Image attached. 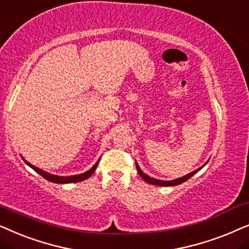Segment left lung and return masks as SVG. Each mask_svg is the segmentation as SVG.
<instances>
[{
  "label": "left lung",
  "instance_id": "1",
  "mask_svg": "<svg viewBox=\"0 0 249 249\" xmlns=\"http://www.w3.org/2000/svg\"><path fill=\"white\" fill-rule=\"evenodd\" d=\"M135 166H137V170H138V173L140 174V177L142 178V180L147 182V183H150V184H156V185H161V187H172V185H178V184H181L183 183V182H185L187 180H189L192 175L196 174L198 171L201 170L203 168V166H205V165H203V166L197 168L196 171H194L192 173H189L188 175H185V177H182L180 178H177V180H173V181H160V180H156V178H152L150 177H148V175H145L143 172H142L140 170V167L138 166V164L135 163Z\"/></svg>",
  "mask_w": 249,
  "mask_h": 249
}]
</instances>
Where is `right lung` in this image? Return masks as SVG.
<instances>
[{
  "instance_id": "obj_1",
  "label": "right lung",
  "mask_w": 249,
  "mask_h": 249,
  "mask_svg": "<svg viewBox=\"0 0 249 249\" xmlns=\"http://www.w3.org/2000/svg\"><path fill=\"white\" fill-rule=\"evenodd\" d=\"M24 160H25V159H24ZM25 163L27 164L28 166H31L35 172H37L39 175H42L43 178H46V180L50 181V182H53V183H74V182H79V181L86 180V178H90L91 175L94 173V171H95V168H97V166H98L99 161H97V163H95L94 166L92 167L90 171L85 172V173L79 174V175H74V177H59V175H53V174L48 173V172H44V171L39 170V168L35 167L34 165L29 164L28 161L25 160Z\"/></svg>"
}]
</instances>
